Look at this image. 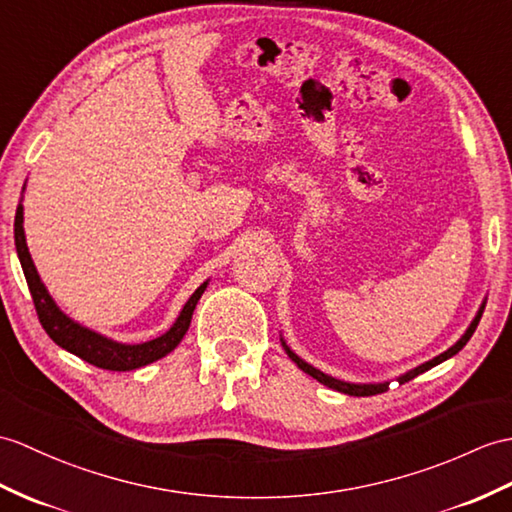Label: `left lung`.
Listing matches in <instances>:
<instances>
[{
  "label": "left lung",
  "instance_id": "1",
  "mask_svg": "<svg viewBox=\"0 0 512 512\" xmlns=\"http://www.w3.org/2000/svg\"><path fill=\"white\" fill-rule=\"evenodd\" d=\"M482 312H484V303H482V307H480L478 316L473 318V323H471V325H469V329L465 331V336H462V338L454 344V347H449L445 353L436 355L434 360L425 362V364H421V366H417V368H412V371H408L406 375H401V377H399V384H406V382H410V379H414L417 375H421V373H425V371H430L432 366H436V364H441V362L449 360L451 355H456V353H458V351H460L462 347H465V344L469 342V338L473 336V331H475V327H478L480 318H482ZM281 344H283L285 353L290 355V360H292L296 366H299L303 373L312 375V377L316 379V382H320V384H325V386L334 388V390H338V392H344V395H351V397H371V395H379V392H386V388H388V382H384V384H349V382H342V379L329 377V375H325L323 371H318V368H314V366H310L307 362H303L296 353H292L288 344L283 342V338H281Z\"/></svg>",
  "mask_w": 512,
  "mask_h": 512
}]
</instances>
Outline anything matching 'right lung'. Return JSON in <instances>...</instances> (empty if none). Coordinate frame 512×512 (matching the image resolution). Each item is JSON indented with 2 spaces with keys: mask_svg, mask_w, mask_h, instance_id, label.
<instances>
[{
  "mask_svg": "<svg viewBox=\"0 0 512 512\" xmlns=\"http://www.w3.org/2000/svg\"><path fill=\"white\" fill-rule=\"evenodd\" d=\"M15 246H17L23 275H26L28 288L32 294L34 310H37V316L41 320L45 334L50 336L58 347L78 355L80 360H85L93 366L106 368V371H133V368L157 362L163 358V355L174 351L178 347V342H181L183 336L187 334L189 323H192V314L196 310V303L207 288V281H205L192 296H189V301L185 303L183 312L178 314L176 323L170 327V331H165L163 336L154 338L150 342H141V344H122L74 323V320L58 310L56 303L52 301V296L47 294L37 268L32 264V257L26 244V233H23L21 205L17 207V216H15Z\"/></svg>",
  "mask_w": 512,
  "mask_h": 512,
  "instance_id": "1",
  "label": "right lung"
}]
</instances>
